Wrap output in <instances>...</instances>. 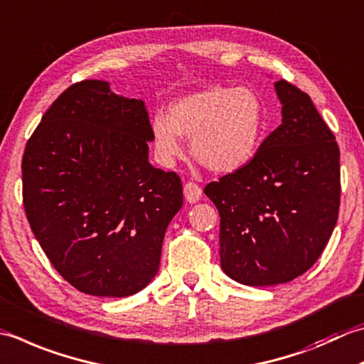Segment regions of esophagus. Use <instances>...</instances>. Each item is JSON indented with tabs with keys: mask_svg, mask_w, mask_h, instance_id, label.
I'll use <instances>...</instances> for the list:
<instances>
[{
	"mask_svg": "<svg viewBox=\"0 0 364 364\" xmlns=\"http://www.w3.org/2000/svg\"><path fill=\"white\" fill-rule=\"evenodd\" d=\"M200 197H202L200 186H197L194 181H188L184 184V198H186L189 203L198 202L200 200Z\"/></svg>",
	"mask_w": 364,
	"mask_h": 364,
	"instance_id": "1",
	"label": "esophagus"
}]
</instances>
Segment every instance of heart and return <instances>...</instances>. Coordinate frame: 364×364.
I'll return each mask as SVG.
<instances>
[{"label": "heart", "mask_w": 364, "mask_h": 364, "mask_svg": "<svg viewBox=\"0 0 364 364\" xmlns=\"http://www.w3.org/2000/svg\"><path fill=\"white\" fill-rule=\"evenodd\" d=\"M154 154L172 167L183 154L181 137L192 139V156L215 173H233L257 154L265 132V107L249 87L211 85L175 101L168 117L151 118Z\"/></svg>", "instance_id": "b5f03b06"}]
</instances>
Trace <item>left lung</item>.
Instances as JSON below:
<instances>
[{"mask_svg": "<svg viewBox=\"0 0 364 364\" xmlns=\"http://www.w3.org/2000/svg\"><path fill=\"white\" fill-rule=\"evenodd\" d=\"M282 123L246 167L205 194L220 216V268L245 286L289 282L314 265L339 213V148L311 97L274 82Z\"/></svg>", "mask_w": 364, "mask_h": 364, "instance_id": "8db88e82", "label": "left lung"}]
</instances>
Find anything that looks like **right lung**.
Listing matches in <instances>:
<instances>
[{
  "label": "right lung",
  "mask_w": 364,
  "mask_h": 364,
  "mask_svg": "<svg viewBox=\"0 0 364 364\" xmlns=\"http://www.w3.org/2000/svg\"><path fill=\"white\" fill-rule=\"evenodd\" d=\"M149 126L141 99L83 80L56 99L26 144L28 223L56 272L83 294L129 296L159 269L183 186L149 164Z\"/></svg>",
  "instance_id": "right-lung-1"
}]
</instances>
